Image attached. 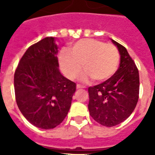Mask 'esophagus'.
<instances>
[{
	"instance_id": "esophagus-1",
	"label": "esophagus",
	"mask_w": 155,
	"mask_h": 155,
	"mask_svg": "<svg viewBox=\"0 0 155 155\" xmlns=\"http://www.w3.org/2000/svg\"><path fill=\"white\" fill-rule=\"evenodd\" d=\"M83 87H84V86L81 85V84H77V88H78V89H80V88H83Z\"/></svg>"
}]
</instances>
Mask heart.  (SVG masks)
Segmentation results:
<instances>
[{
  "instance_id": "obj_1",
  "label": "heart",
  "mask_w": 155,
  "mask_h": 155,
  "mask_svg": "<svg viewBox=\"0 0 155 155\" xmlns=\"http://www.w3.org/2000/svg\"><path fill=\"white\" fill-rule=\"evenodd\" d=\"M59 61L64 74L71 80L78 78L83 67L86 75L94 81H106L117 70L120 55L117 48L111 43H104L97 39H85L77 42L71 53L62 51Z\"/></svg>"
}]
</instances>
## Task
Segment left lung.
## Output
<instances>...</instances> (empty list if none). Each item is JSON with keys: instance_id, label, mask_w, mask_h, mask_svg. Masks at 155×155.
I'll return each instance as SVG.
<instances>
[{"instance_id": "left-lung-1", "label": "left lung", "mask_w": 155, "mask_h": 155, "mask_svg": "<svg viewBox=\"0 0 155 155\" xmlns=\"http://www.w3.org/2000/svg\"><path fill=\"white\" fill-rule=\"evenodd\" d=\"M112 41L120 52V67L109 79L88 87L90 116L107 127L118 125L130 116L140 90L139 72L134 60L123 45Z\"/></svg>"}]
</instances>
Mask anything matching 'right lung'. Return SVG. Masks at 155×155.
<instances>
[{"label":"right lung","mask_w":155,"mask_h":155,"mask_svg":"<svg viewBox=\"0 0 155 155\" xmlns=\"http://www.w3.org/2000/svg\"><path fill=\"white\" fill-rule=\"evenodd\" d=\"M58 47L46 37L28 48L14 76L18 107L30 124L44 130L64 121L71 108L76 84L58 69Z\"/></svg>","instance_id":"obj_1"}]
</instances>
